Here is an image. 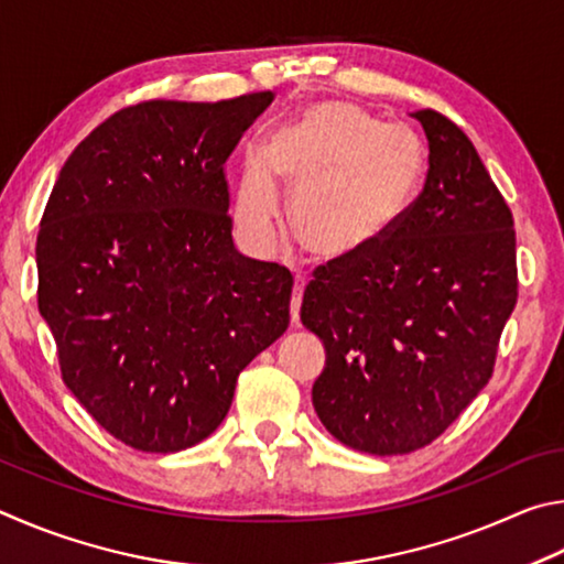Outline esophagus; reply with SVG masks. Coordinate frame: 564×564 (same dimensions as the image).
Listing matches in <instances>:
<instances>
[{
    "label": "esophagus",
    "mask_w": 564,
    "mask_h": 564,
    "mask_svg": "<svg viewBox=\"0 0 564 564\" xmlns=\"http://www.w3.org/2000/svg\"><path fill=\"white\" fill-rule=\"evenodd\" d=\"M304 288H307V280H304V274L294 276V290H292V304H290V312H292V322L300 324V307H302V294Z\"/></svg>",
    "instance_id": "34e87169"
}]
</instances>
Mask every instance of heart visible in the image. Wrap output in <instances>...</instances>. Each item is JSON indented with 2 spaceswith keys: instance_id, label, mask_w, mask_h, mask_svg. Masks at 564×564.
I'll list each match as a JSON object with an SVG mask.
<instances>
[{
  "instance_id": "obj_1",
  "label": "heart",
  "mask_w": 564,
  "mask_h": 564,
  "mask_svg": "<svg viewBox=\"0 0 564 564\" xmlns=\"http://www.w3.org/2000/svg\"><path fill=\"white\" fill-rule=\"evenodd\" d=\"M426 167L419 135L387 126L367 108L314 104L282 126L247 167L237 193V223L270 240L280 215L272 177L294 187L292 227L319 260H347L387 237L413 203Z\"/></svg>"
}]
</instances>
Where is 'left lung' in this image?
<instances>
[{
  "mask_svg": "<svg viewBox=\"0 0 564 564\" xmlns=\"http://www.w3.org/2000/svg\"><path fill=\"white\" fill-rule=\"evenodd\" d=\"M423 191L371 250L329 260L302 324L327 349L312 403L334 438L373 456L436 441L492 377L518 302L512 213L476 145L433 108Z\"/></svg>",
  "mask_w": 564,
  "mask_h": 564,
  "instance_id": "1",
  "label": "left lung"
}]
</instances>
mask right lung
Segmentation results:
<instances>
[{
    "label": "right lung",
    "mask_w": 564,
    "mask_h": 564,
    "mask_svg": "<svg viewBox=\"0 0 564 564\" xmlns=\"http://www.w3.org/2000/svg\"><path fill=\"white\" fill-rule=\"evenodd\" d=\"M272 91L143 101L68 155L36 237L39 312L62 379L126 446L175 453L230 411L290 327L292 274L235 250L225 161Z\"/></svg>",
    "instance_id": "1"
}]
</instances>
